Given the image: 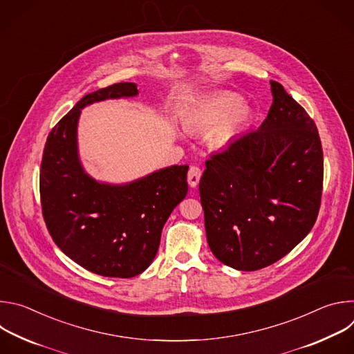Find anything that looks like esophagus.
<instances>
[{"instance_id":"34e87169","label":"esophagus","mask_w":354,"mask_h":354,"mask_svg":"<svg viewBox=\"0 0 354 354\" xmlns=\"http://www.w3.org/2000/svg\"><path fill=\"white\" fill-rule=\"evenodd\" d=\"M201 176V169L198 167H190L189 172H187V182L190 185V187H196L198 180Z\"/></svg>"}]
</instances>
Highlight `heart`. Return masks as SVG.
Returning <instances> with one entry per match:
<instances>
[{
  "instance_id": "1",
  "label": "heart",
  "mask_w": 354,
  "mask_h": 354,
  "mask_svg": "<svg viewBox=\"0 0 354 354\" xmlns=\"http://www.w3.org/2000/svg\"><path fill=\"white\" fill-rule=\"evenodd\" d=\"M252 109L242 96L218 92L197 100L186 109L182 124L187 131H209L207 142L213 149L227 148L248 127Z\"/></svg>"
}]
</instances>
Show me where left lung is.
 <instances>
[{"mask_svg":"<svg viewBox=\"0 0 354 354\" xmlns=\"http://www.w3.org/2000/svg\"><path fill=\"white\" fill-rule=\"evenodd\" d=\"M270 89L261 127L206 161L198 185L212 252L243 272L286 257L308 235L321 206L318 129L281 84L270 81Z\"/></svg>","mask_w":354,"mask_h":354,"instance_id":"1","label":"left lung"}]
</instances>
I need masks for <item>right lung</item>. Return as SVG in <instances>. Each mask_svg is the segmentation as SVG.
I'll use <instances>...</instances> for the list:
<instances>
[{"label":"right lung","instance_id":"add662e5","mask_svg":"<svg viewBox=\"0 0 354 354\" xmlns=\"http://www.w3.org/2000/svg\"><path fill=\"white\" fill-rule=\"evenodd\" d=\"M138 95L119 82L85 95L50 131L40 169L41 212L56 245L84 269L129 279L154 261L161 232L187 193V165H172L127 183L93 179L78 153L81 111Z\"/></svg>","mask_w":354,"mask_h":354}]
</instances>
